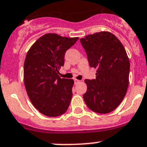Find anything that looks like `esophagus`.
Returning a JSON list of instances; mask_svg holds the SVG:
<instances>
[{
  "label": "esophagus",
  "instance_id": "esophagus-1",
  "mask_svg": "<svg viewBox=\"0 0 147 147\" xmlns=\"http://www.w3.org/2000/svg\"><path fill=\"white\" fill-rule=\"evenodd\" d=\"M79 82H80V81H79V80H78V79H74L75 84H78V83H79Z\"/></svg>",
  "mask_w": 147,
  "mask_h": 147
}]
</instances>
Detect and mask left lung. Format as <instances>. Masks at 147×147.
Returning a JSON list of instances; mask_svg holds the SVG:
<instances>
[{
	"mask_svg": "<svg viewBox=\"0 0 147 147\" xmlns=\"http://www.w3.org/2000/svg\"><path fill=\"white\" fill-rule=\"evenodd\" d=\"M90 66L97 69L95 79H85L83 95L90 109L107 114L117 107L127 92L130 62L123 45L109 32H99L81 38Z\"/></svg>",
	"mask_w": 147,
	"mask_h": 147,
	"instance_id": "obj_1",
	"label": "left lung"
}]
</instances>
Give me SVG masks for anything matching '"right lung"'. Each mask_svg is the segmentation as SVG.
<instances>
[{
    "mask_svg": "<svg viewBox=\"0 0 147 147\" xmlns=\"http://www.w3.org/2000/svg\"><path fill=\"white\" fill-rule=\"evenodd\" d=\"M78 39L47 33L27 53L24 63L25 89L31 103L44 115L58 117L68 110L74 80L61 79L58 70L64 65L65 52Z\"/></svg>",
    "mask_w": 147,
    "mask_h": 147,
    "instance_id": "1",
    "label": "right lung"
}]
</instances>
